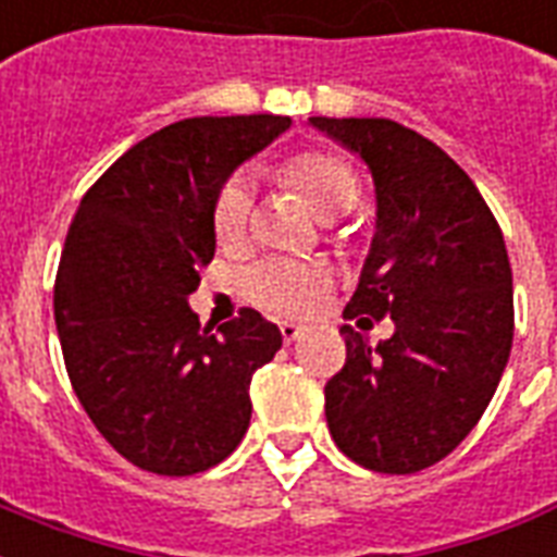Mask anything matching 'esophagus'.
<instances>
[{"label":"esophagus","instance_id":"obj_1","mask_svg":"<svg viewBox=\"0 0 557 557\" xmlns=\"http://www.w3.org/2000/svg\"><path fill=\"white\" fill-rule=\"evenodd\" d=\"M282 337L284 343H294L299 341V337H305V329L296 323H282Z\"/></svg>","mask_w":557,"mask_h":557}]
</instances>
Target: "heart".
<instances>
[{
    "label": "heart",
    "instance_id": "obj_1",
    "mask_svg": "<svg viewBox=\"0 0 557 557\" xmlns=\"http://www.w3.org/2000/svg\"><path fill=\"white\" fill-rule=\"evenodd\" d=\"M284 182L294 184L296 190L311 202V208L323 220L346 214L355 208L361 196L358 175L341 154L311 152L294 154L282 166ZM252 216V187L244 175H234L220 187L214 202V232L223 244L240 240L249 228ZM332 287V275L320 263L287 261V258H270L249 267L240 278V290L252 305L275 317H305L313 311V305L323 299Z\"/></svg>",
    "mask_w": 557,
    "mask_h": 557
}]
</instances>
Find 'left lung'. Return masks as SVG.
Returning a JSON list of instances; mask_svg holds the SVG:
<instances>
[{
	"label": "left lung",
	"instance_id": "8db88e82",
	"mask_svg": "<svg viewBox=\"0 0 557 557\" xmlns=\"http://www.w3.org/2000/svg\"><path fill=\"white\" fill-rule=\"evenodd\" d=\"M308 123L370 166L375 234L343 317H391L370 346L343 325L346 363L325 384L337 449L367 470L408 475L443 461L482 420L513 341L502 228L441 146L382 116Z\"/></svg>",
	"mask_w": 557,
	"mask_h": 557
}]
</instances>
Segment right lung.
I'll return each instance as SVG.
<instances>
[{
	"label": "right lung",
	"mask_w": 557,
	"mask_h": 557,
	"mask_svg": "<svg viewBox=\"0 0 557 557\" xmlns=\"http://www.w3.org/2000/svg\"><path fill=\"white\" fill-rule=\"evenodd\" d=\"M290 116H194L108 166L75 211L55 278V323L78 403L125 461L194 475L237 449L249 384L282 349L278 325L244 308L199 325L187 296L216 249L228 175Z\"/></svg>",
	"instance_id": "obj_1"
}]
</instances>
